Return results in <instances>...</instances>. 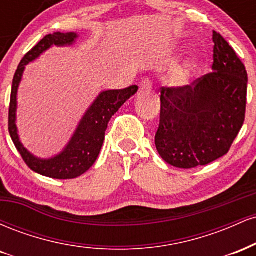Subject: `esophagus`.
<instances>
[{"mask_svg": "<svg viewBox=\"0 0 256 256\" xmlns=\"http://www.w3.org/2000/svg\"><path fill=\"white\" fill-rule=\"evenodd\" d=\"M140 90L142 92H148V91L152 90V82L149 79H144V80L140 82Z\"/></svg>", "mask_w": 256, "mask_h": 256, "instance_id": "1", "label": "esophagus"}]
</instances>
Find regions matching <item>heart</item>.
Masks as SVG:
<instances>
[{
  "label": "heart",
  "instance_id": "obj_1",
  "mask_svg": "<svg viewBox=\"0 0 256 256\" xmlns=\"http://www.w3.org/2000/svg\"><path fill=\"white\" fill-rule=\"evenodd\" d=\"M194 66H195V62L192 60H189L186 62L179 64V66H176L170 72L168 77H167L168 83L176 88L185 86V85L189 83L190 77H192Z\"/></svg>",
  "mask_w": 256,
  "mask_h": 256
}]
</instances>
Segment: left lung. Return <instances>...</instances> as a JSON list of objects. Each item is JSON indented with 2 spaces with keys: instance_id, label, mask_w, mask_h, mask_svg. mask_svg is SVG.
Instances as JSON below:
<instances>
[{
  "instance_id": "left-lung-1",
  "label": "left lung",
  "mask_w": 256,
  "mask_h": 256,
  "mask_svg": "<svg viewBox=\"0 0 256 256\" xmlns=\"http://www.w3.org/2000/svg\"><path fill=\"white\" fill-rule=\"evenodd\" d=\"M212 73L190 86L161 89L155 146L168 165L194 168L224 156L244 122L248 74L230 44L213 31Z\"/></svg>"
}]
</instances>
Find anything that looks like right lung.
<instances>
[{"label": "right lung", "instance_id": "1", "mask_svg": "<svg viewBox=\"0 0 256 256\" xmlns=\"http://www.w3.org/2000/svg\"><path fill=\"white\" fill-rule=\"evenodd\" d=\"M79 34L76 32H56L54 34H46L36 44L22 62L18 66L12 84L10 120L8 128L14 146L20 152L22 158L34 172L44 177L54 179H73L84 174L95 164L101 152L104 140L106 130L112 116L119 110V108L137 92V85H132L122 90H106L98 94L94 102L85 110L84 116L79 120L77 128L73 132L68 143L56 155L50 158H40L26 149L20 140L16 126L18 110V90L22 83L25 68L28 64L34 62L40 55L52 46H71L76 44Z\"/></svg>", "mask_w": 256, "mask_h": 256}]
</instances>
